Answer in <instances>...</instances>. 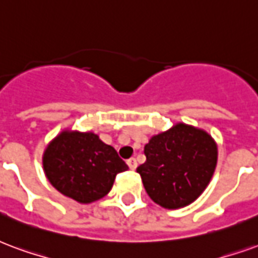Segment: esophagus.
Instances as JSON below:
<instances>
[{
    "mask_svg": "<svg viewBox=\"0 0 258 258\" xmlns=\"http://www.w3.org/2000/svg\"><path fill=\"white\" fill-rule=\"evenodd\" d=\"M127 164H128L130 169H133V171H134L135 168H137V165H138V164H137V160H135V158H128V160H127Z\"/></svg>",
    "mask_w": 258,
    "mask_h": 258,
    "instance_id": "obj_1",
    "label": "esophagus"
}]
</instances>
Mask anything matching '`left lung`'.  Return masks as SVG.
Wrapping results in <instances>:
<instances>
[{
  "label": "left lung",
  "mask_w": 258,
  "mask_h": 258,
  "mask_svg": "<svg viewBox=\"0 0 258 258\" xmlns=\"http://www.w3.org/2000/svg\"><path fill=\"white\" fill-rule=\"evenodd\" d=\"M144 152L146 161L137 172L149 197L168 209L196 201L211 182L217 163L211 135L182 123L154 135Z\"/></svg>",
  "instance_id": "8db88e82"
}]
</instances>
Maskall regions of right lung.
Returning a JSON list of instances; mask_svg holds the SVG:
<instances>
[{"instance_id": "add662e5", "label": "right lung", "mask_w": 258, "mask_h": 258, "mask_svg": "<svg viewBox=\"0 0 258 258\" xmlns=\"http://www.w3.org/2000/svg\"><path fill=\"white\" fill-rule=\"evenodd\" d=\"M43 169L61 194L89 204L106 196L116 175L128 167L98 135L64 131L45 150Z\"/></svg>"}]
</instances>
